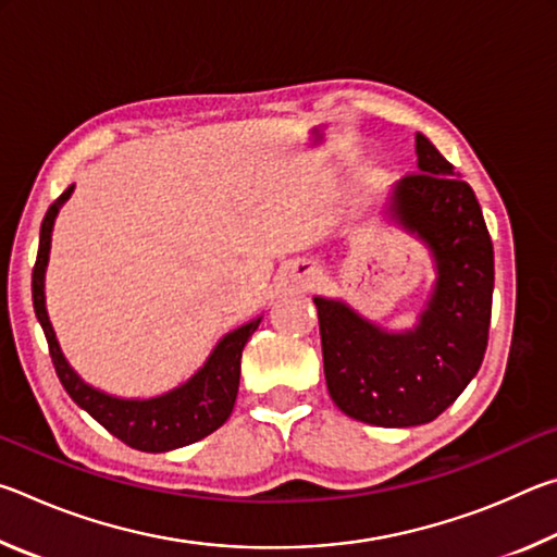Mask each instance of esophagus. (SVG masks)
Instances as JSON below:
<instances>
[{"instance_id":"obj_1","label":"esophagus","mask_w":557,"mask_h":557,"mask_svg":"<svg viewBox=\"0 0 557 557\" xmlns=\"http://www.w3.org/2000/svg\"><path fill=\"white\" fill-rule=\"evenodd\" d=\"M295 280H297V285L309 287L317 280V270L309 268V265H301V268L295 270Z\"/></svg>"}]
</instances>
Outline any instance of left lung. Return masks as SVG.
I'll return each instance as SVG.
<instances>
[{
  "label": "left lung",
  "mask_w": 557,
  "mask_h": 557,
  "mask_svg": "<svg viewBox=\"0 0 557 557\" xmlns=\"http://www.w3.org/2000/svg\"><path fill=\"white\" fill-rule=\"evenodd\" d=\"M393 213L425 240L437 285L414 332L385 334L342 301L317 297L326 388L348 418L412 428L445 412L484 361L494 295V245L482 206L428 137L418 172L395 186Z\"/></svg>",
  "instance_id": "8db88e82"
}]
</instances>
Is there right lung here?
I'll return each instance as SVG.
<instances>
[{
  "mask_svg": "<svg viewBox=\"0 0 557 557\" xmlns=\"http://www.w3.org/2000/svg\"><path fill=\"white\" fill-rule=\"evenodd\" d=\"M71 191L73 186L65 188L44 215L39 252H36L32 272L34 312L36 319L41 322L46 342H49V354L55 375H59V381L63 383L65 393H69L90 418H96L110 435H115L132 449L169 451L203 440L231 418L240 383L243 346L248 344V338L258 329L260 317L252 319L250 324L235 329L228 336H223V342L215 346V351L211 354L209 361H206L203 369L186 385H182V388L166 393L162 398L120 400L90 388V385L83 383L78 375L73 373L71 366L65 363L44 305V272L46 262H49L53 219L55 213H59L61 203L71 196Z\"/></svg>",
  "mask_w": 557,
  "mask_h": 557,
  "instance_id": "add662e5",
  "label": "right lung"
}]
</instances>
